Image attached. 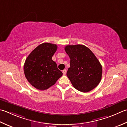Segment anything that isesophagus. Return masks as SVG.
Listing matches in <instances>:
<instances>
[{
  "instance_id": "1",
  "label": "esophagus",
  "mask_w": 127,
  "mask_h": 127,
  "mask_svg": "<svg viewBox=\"0 0 127 127\" xmlns=\"http://www.w3.org/2000/svg\"><path fill=\"white\" fill-rule=\"evenodd\" d=\"M62 72H63V75H65V74H66V69H64V70H63V71H62Z\"/></svg>"
}]
</instances>
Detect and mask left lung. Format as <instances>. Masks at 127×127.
Segmentation results:
<instances>
[{
  "label": "left lung",
  "mask_w": 127,
  "mask_h": 127,
  "mask_svg": "<svg viewBox=\"0 0 127 127\" xmlns=\"http://www.w3.org/2000/svg\"><path fill=\"white\" fill-rule=\"evenodd\" d=\"M65 51L70 59L66 75L76 90L88 93L98 85L102 68L90 49L82 44L68 45Z\"/></svg>",
  "instance_id": "left-lung-1"
}]
</instances>
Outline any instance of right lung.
<instances>
[{"mask_svg":"<svg viewBox=\"0 0 127 127\" xmlns=\"http://www.w3.org/2000/svg\"><path fill=\"white\" fill-rule=\"evenodd\" d=\"M57 49L56 44L43 43L27 57L24 64V74L27 80L36 89L46 90L63 75L52 59Z\"/></svg>","mask_w":127,"mask_h":127,"instance_id":"obj_1","label":"right lung"}]
</instances>
